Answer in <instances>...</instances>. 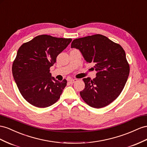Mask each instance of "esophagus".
Here are the masks:
<instances>
[{"instance_id":"esophagus-1","label":"esophagus","mask_w":147,"mask_h":147,"mask_svg":"<svg viewBox=\"0 0 147 147\" xmlns=\"http://www.w3.org/2000/svg\"><path fill=\"white\" fill-rule=\"evenodd\" d=\"M77 81V79H72V80H70L69 81V83H74L75 82H76Z\"/></svg>"}]
</instances>
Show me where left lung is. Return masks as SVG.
I'll list each match as a JSON object with an SVG mask.
<instances>
[{"label":"left lung","instance_id":"1","mask_svg":"<svg viewBox=\"0 0 147 147\" xmlns=\"http://www.w3.org/2000/svg\"><path fill=\"white\" fill-rule=\"evenodd\" d=\"M72 48L78 49L88 63H94L96 77L83 78L85 86L80 92L85 102L94 108L108 106L119 96L129 75L124 50L105 36L94 34L75 39Z\"/></svg>","mask_w":147,"mask_h":147}]
</instances>
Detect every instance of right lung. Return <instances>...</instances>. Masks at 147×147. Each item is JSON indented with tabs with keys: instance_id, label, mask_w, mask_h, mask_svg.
<instances>
[{
	"instance_id": "1",
	"label": "right lung",
	"mask_w": 147,
	"mask_h": 147,
	"mask_svg": "<svg viewBox=\"0 0 147 147\" xmlns=\"http://www.w3.org/2000/svg\"><path fill=\"white\" fill-rule=\"evenodd\" d=\"M72 40L42 34L20 47L13 63L12 74L20 92L31 105L47 108L60 98L67 80H55L49 68Z\"/></svg>"
}]
</instances>
